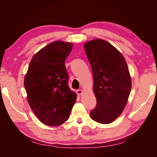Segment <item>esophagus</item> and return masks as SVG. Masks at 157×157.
Returning a JSON list of instances; mask_svg holds the SVG:
<instances>
[{
	"label": "esophagus",
	"mask_w": 157,
	"mask_h": 157,
	"mask_svg": "<svg viewBox=\"0 0 157 157\" xmlns=\"http://www.w3.org/2000/svg\"><path fill=\"white\" fill-rule=\"evenodd\" d=\"M82 92H83V91H82V90H81V89H78V90H77V94L78 95V96L82 95Z\"/></svg>",
	"instance_id": "obj_1"
}]
</instances>
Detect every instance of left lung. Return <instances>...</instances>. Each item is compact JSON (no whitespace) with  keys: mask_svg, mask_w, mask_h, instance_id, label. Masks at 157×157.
<instances>
[{"mask_svg":"<svg viewBox=\"0 0 157 157\" xmlns=\"http://www.w3.org/2000/svg\"><path fill=\"white\" fill-rule=\"evenodd\" d=\"M84 47L91 65L97 101L90 117L101 124H109L126 105L132 88L129 70L124 57L108 42L97 39Z\"/></svg>","mask_w":157,"mask_h":157,"instance_id":"1","label":"left lung"}]
</instances>
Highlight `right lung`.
Wrapping results in <instances>:
<instances>
[{"label":"right lung","instance_id":"1","mask_svg":"<svg viewBox=\"0 0 157 157\" xmlns=\"http://www.w3.org/2000/svg\"><path fill=\"white\" fill-rule=\"evenodd\" d=\"M72 48L70 42H51L33 57L24 78L29 106L48 126H59L67 121L77 99L69 87L65 66Z\"/></svg>","mask_w":157,"mask_h":157}]
</instances>
